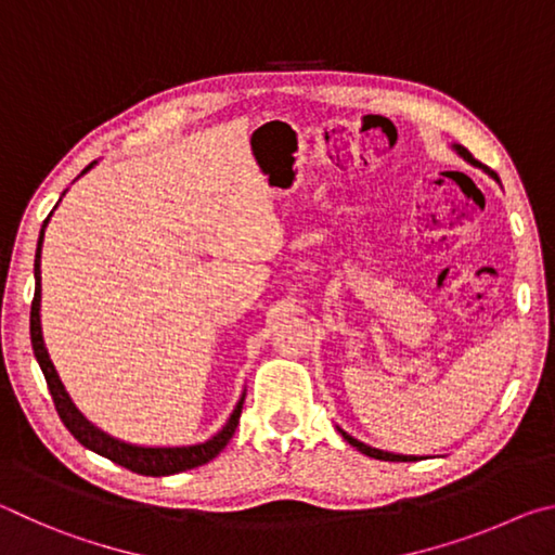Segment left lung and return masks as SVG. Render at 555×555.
<instances>
[{"mask_svg": "<svg viewBox=\"0 0 555 555\" xmlns=\"http://www.w3.org/2000/svg\"><path fill=\"white\" fill-rule=\"evenodd\" d=\"M450 149H453V152H455L460 158H463V162H467L469 166L482 168V171H485L487 176L494 178V181H500V178H496V173H494V171H490V168H487V166H482L480 162H477V158H473V154H469L463 144H450ZM337 430H340V436H343V438L347 440V443H350L352 448H357V450H360V453L370 455V457H374V460H391V463H411V460H418L416 455H399V453H389V450L372 448V446H367V443H362V440L352 438L350 434H345V430H343L340 426H337Z\"/></svg>", "mask_w": 555, "mask_h": 555, "instance_id": "left-lung-1", "label": "left lung"}]
</instances>
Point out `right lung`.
<instances>
[{
  "mask_svg": "<svg viewBox=\"0 0 555 555\" xmlns=\"http://www.w3.org/2000/svg\"><path fill=\"white\" fill-rule=\"evenodd\" d=\"M95 164L98 162H92L82 173H88ZM63 195H65V191H63ZM59 203H55V208H59ZM51 215L43 220V228L39 234V247H36V259H34L36 288H34V304H31V347H34L36 362H39V367L46 377V384H49V391L53 397L55 411H59V416L63 421V426L70 430L80 446H86L88 450H92V453L107 457V460H112V463H117V465L127 467V469H131V473H139V475H152V477L176 475V473H183V469H193L198 465L210 463V460L215 455H220V450L230 443L234 428H237V424H240L242 403H244V397H247L244 391L237 401V406L232 409L228 424H224L212 438L203 440V443H195V446H134V443H127V440H119L115 436L105 434L102 428H98L92 421L82 416L80 409L73 403L70 393L65 391L59 372H55V367H53L49 350H46L43 331H41V247H43V232H46V228H49Z\"/></svg>",
  "mask_w": 555,
  "mask_h": 555,
  "instance_id": "1",
  "label": "right lung"
}]
</instances>
